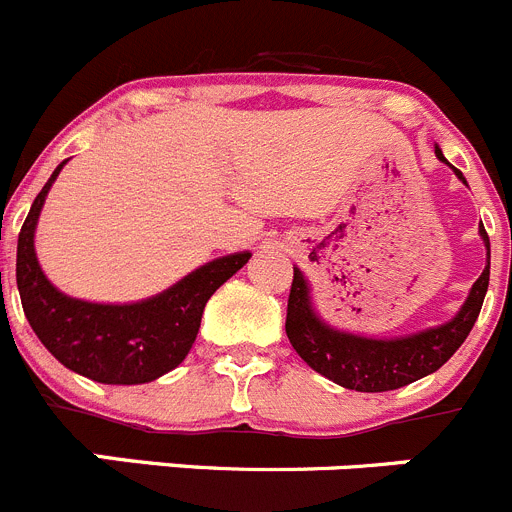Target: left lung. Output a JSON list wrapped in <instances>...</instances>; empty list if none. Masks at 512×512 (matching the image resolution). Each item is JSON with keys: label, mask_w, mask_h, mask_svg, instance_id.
Here are the masks:
<instances>
[{"label": "left lung", "mask_w": 512, "mask_h": 512, "mask_svg": "<svg viewBox=\"0 0 512 512\" xmlns=\"http://www.w3.org/2000/svg\"><path fill=\"white\" fill-rule=\"evenodd\" d=\"M434 154L447 164L439 148H434ZM455 174L462 179L460 169H455ZM480 234L487 247V267L482 270L477 283L472 285L470 298L462 305L460 313L444 326L417 333V336L396 338V341H371V338L348 336V333H338L318 321L310 310L308 285L303 280V272L293 267L288 318H285V333H288L290 343L310 369L336 381L338 386H346V389L391 391L432 374L439 366L447 364L452 353L465 343L477 315H480L487 283H490V237H487L482 224Z\"/></svg>", "instance_id": "left-lung-1"}]
</instances>
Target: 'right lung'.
Here are the masks:
<instances>
[{"mask_svg":"<svg viewBox=\"0 0 512 512\" xmlns=\"http://www.w3.org/2000/svg\"><path fill=\"white\" fill-rule=\"evenodd\" d=\"M60 169L62 164L42 186L19 232L17 288L27 321L47 351L75 374L100 384L159 379L184 361L207 300L250 260V252L207 262L143 303L98 305L68 298L52 288L35 257V224Z\"/></svg>","mask_w":512,"mask_h":512,"instance_id":"add662e5","label":"right lung"}]
</instances>
